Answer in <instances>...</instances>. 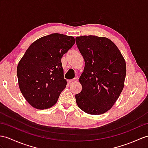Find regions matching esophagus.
Segmentation results:
<instances>
[{
    "label": "esophagus",
    "instance_id": "obj_1",
    "mask_svg": "<svg viewBox=\"0 0 148 148\" xmlns=\"http://www.w3.org/2000/svg\"><path fill=\"white\" fill-rule=\"evenodd\" d=\"M77 81V78H74L73 79H71V80H68V82L69 83H73V82H75Z\"/></svg>",
    "mask_w": 148,
    "mask_h": 148
}]
</instances>
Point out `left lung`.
I'll return each mask as SVG.
<instances>
[{
	"mask_svg": "<svg viewBox=\"0 0 148 148\" xmlns=\"http://www.w3.org/2000/svg\"><path fill=\"white\" fill-rule=\"evenodd\" d=\"M75 40L85 61L79 79L82 89L75 95L77 103L86 113L102 114L111 109L123 90L125 62L109 39L90 35Z\"/></svg>",
	"mask_w": 148,
	"mask_h": 148,
	"instance_id": "8db88e82",
	"label": "left lung"
}]
</instances>
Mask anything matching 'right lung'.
Wrapping results in <instances>:
<instances>
[{
  "label": "right lung",
  "instance_id": "obj_1",
  "mask_svg": "<svg viewBox=\"0 0 148 148\" xmlns=\"http://www.w3.org/2000/svg\"><path fill=\"white\" fill-rule=\"evenodd\" d=\"M73 36L53 33L32 43L18 64L19 88L28 103L46 109L56 103L66 87L62 58L75 44Z\"/></svg>",
  "mask_w": 148,
  "mask_h": 148
}]
</instances>
